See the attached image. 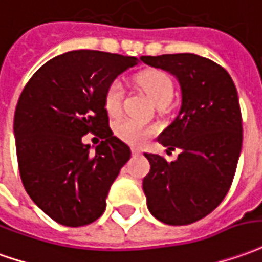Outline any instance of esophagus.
<instances>
[{"instance_id":"34e87169","label":"esophagus","mask_w":262,"mask_h":262,"mask_svg":"<svg viewBox=\"0 0 262 262\" xmlns=\"http://www.w3.org/2000/svg\"><path fill=\"white\" fill-rule=\"evenodd\" d=\"M132 155L136 156V155H140V150L136 149V147H132Z\"/></svg>"}]
</instances>
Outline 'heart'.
<instances>
[{
	"mask_svg": "<svg viewBox=\"0 0 262 262\" xmlns=\"http://www.w3.org/2000/svg\"><path fill=\"white\" fill-rule=\"evenodd\" d=\"M136 82L147 93V96L155 105H167L173 98V92H174L173 80L163 71H156V69L144 71L137 75ZM123 96H125V91L122 83L119 80L111 82L105 92V107L109 115L116 116L120 113L123 105ZM113 130L120 140L129 144L143 143L146 139H149L155 133L153 127L130 118L118 120L113 126Z\"/></svg>",
	"mask_w": 262,
	"mask_h": 262,
	"instance_id": "obj_1",
	"label": "heart"
}]
</instances>
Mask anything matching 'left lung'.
<instances>
[{"instance_id":"8db88e82","label":"left lung","mask_w":262,"mask_h":262,"mask_svg":"<svg viewBox=\"0 0 262 262\" xmlns=\"http://www.w3.org/2000/svg\"><path fill=\"white\" fill-rule=\"evenodd\" d=\"M146 65L167 71L182 89V107L159 142L179 149L174 162L144 153L147 208L169 226H187L213 211L231 187L241 144L238 95L219 63L194 54L142 56Z\"/></svg>"}]
</instances>
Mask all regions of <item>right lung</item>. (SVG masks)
<instances>
[{"label": "right lung", "mask_w": 262, "mask_h": 262, "mask_svg": "<svg viewBox=\"0 0 262 262\" xmlns=\"http://www.w3.org/2000/svg\"><path fill=\"white\" fill-rule=\"evenodd\" d=\"M139 59L100 51H71L43 63L24 88L14 116L16 159L27 193L67 227L98 220L109 188L130 159L113 136L105 107L109 83ZM104 140L90 153L81 136Z\"/></svg>", "instance_id": "add662e5"}]
</instances>
